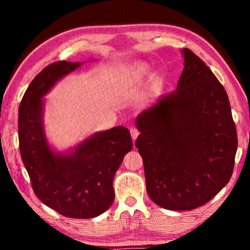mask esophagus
Here are the masks:
<instances>
[{
    "label": "esophagus",
    "instance_id": "1",
    "mask_svg": "<svg viewBox=\"0 0 250 250\" xmlns=\"http://www.w3.org/2000/svg\"><path fill=\"white\" fill-rule=\"evenodd\" d=\"M130 133H131V138H132V141H133V143H134V141H135V139L138 138V135H139V131L135 129V128H131L130 129Z\"/></svg>",
    "mask_w": 250,
    "mask_h": 250
}]
</instances>
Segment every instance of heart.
Listing matches in <instances>:
<instances>
[{"mask_svg":"<svg viewBox=\"0 0 250 250\" xmlns=\"http://www.w3.org/2000/svg\"><path fill=\"white\" fill-rule=\"evenodd\" d=\"M150 74V66L147 64H141L135 67L132 73L129 76L126 82L129 83H135L145 79ZM163 83V77L161 75H156L154 77V87L159 88Z\"/></svg>","mask_w":250,"mask_h":250,"instance_id":"b5f03b06","label":"heart"}]
</instances>
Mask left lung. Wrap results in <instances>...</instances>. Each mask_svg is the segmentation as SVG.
I'll return each mask as SVG.
<instances>
[{"mask_svg":"<svg viewBox=\"0 0 250 250\" xmlns=\"http://www.w3.org/2000/svg\"><path fill=\"white\" fill-rule=\"evenodd\" d=\"M181 53L176 90L135 119L147 195L170 210L197 208L216 195L230 180L238 143L222 83L193 52Z\"/></svg>","mask_w":250,"mask_h":250,"instance_id":"obj_1","label":"left lung"}]
</instances>
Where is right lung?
<instances>
[{"instance_id": "right-lung-1", "label": "right lung", "mask_w": 250, "mask_h": 250, "mask_svg": "<svg viewBox=\"0 0 250 250\" xmlns=\"http://www.w3.org/2000/svg\"><path fill=\"white\" fill-rule=\"evenodd\" d=\"M83 62H56L33 79L19 109L20 151L34 193L46 206L70 218H94L115 201L113 177L132 149L129 130L98 131L66 151L49 145L44 97Z\"/></svg>"}]
</instances>
